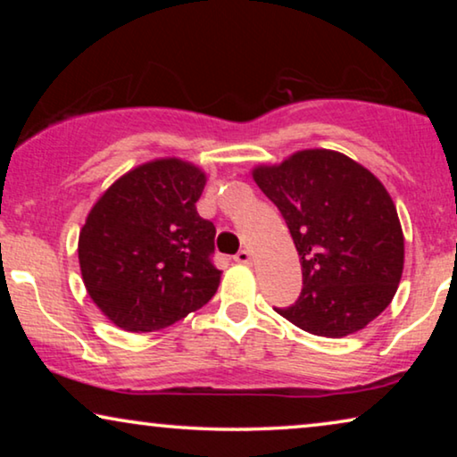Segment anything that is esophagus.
<instances>
[{
  "instance_id": "esophagus-1",
  "label": "esophagus",
  "mask_w": 457,
  "mask_h": 457,
  "mask_svg": "<svg viewBox=\"0 0 457 457\" xmlns=\"http://www.w3.org/2000/svg\"><path fill=\"white\" fill-rule=\"evenodd\" d=\"M235 262H239V264H252V252H249V249H241V252L235 255Z\"/></svg>"
}]
</instances>
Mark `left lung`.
<instances>
[{
	"mask_svg": "<svg viewBox=\"0 0 457 457\" xmlns=\"http://www.w3.org/2000/svg\"><path fill=\"white\" fill-rule=\"evenodd\" d=\"M252 177L283 214L302 262V295L278 314L328 339L370 324L403 272V230L385 185L333 149H302Z\"/></svg>",
	"mask_w": 457,
	"mask_h": 457,
	"instance_id": "left-lung-1",
	"label": "left lung"
}]
</instances>
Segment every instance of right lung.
<instances>
[{
    "mask_svg": "<svg viewBox=\"0 0 457 457\" xmlns=\"http://www.w3.org/2000/svg\"><path fill=\"white\" fill-rule=\"evenodd\" d=\"M202 168L160 158L114 180L79 233L85 289L122 330L166 328L214 297L216 228L197 214Z\"/></svg>",
    "mask_w": 457,
    "mask_h": 457,
    "instance_id": "add662e5",
    "label": "right lung"
}]
</instances>
